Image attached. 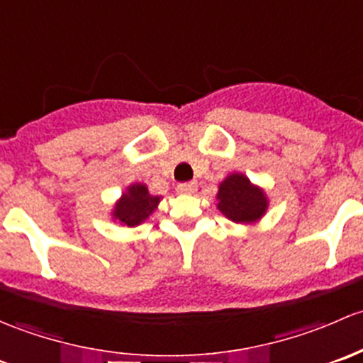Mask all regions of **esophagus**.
Returning a JSON list of instances; mask_svg holds the SVG:
<instances>
[{"mask_svg": "<svg viewBox=\"0 0 363 363\" xmlns=\"http://www.w3.org/2000/svg\"><path fill=\"white\" fill-rule=\"evenodd\" d=\"M197 190V183L190 182V183H180L177 185V192L178 194H194Z\"/></svg>", "mask_w": 363, "mask_h": 363, "instance_id": "obj_1", "label": "esophagus"}]
</instances>
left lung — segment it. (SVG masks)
Instances as JSON below:
<instances>
[{"mask_svg": "<svg viewBox=\"0 0 363 363\" xmlns=\"http://www.w3.org/2000/svg\"><path fill=\"white\" fill-rule=\"evenodd\" d=\"M218 209L233 222L250 223L259 220L267 208L264 192L242 174H230L220 183Z\"/></svg>", "mask_w": 363, "mask_h": 363, "instance_id": "left-lung-1", "label": "left lung"}]
</instances>
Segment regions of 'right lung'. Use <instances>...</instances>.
I'll return each mask as SVG.
<instances>
[{
    "mask_svg": "<svg viewBox=\"0 0 363 363\" xmlns=\"http://www.w3.org/2000/svg\"><path fill=\"white\" fill-rule=\"evenodd\" d=\"M159 201V197L148 194L147 186L136 183V185L129 186L127 194H124L122 199L118 201L113 215L118 222L134 227L148 218V215L157 208Z\"/></svg>",
    "mask_w": 363,
    "mask_h": 363,
    "instance_id": "add662e5",
    "label": "right lung"
}]
</instances>
